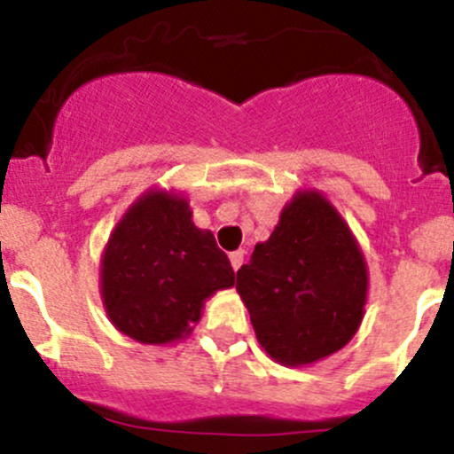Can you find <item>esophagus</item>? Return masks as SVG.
Listing matches in <instances>:
<instances>
[{
    "mask_svg": "<svg viewBox=\"0 0 454 454\" xmlns=\"http://www.w3.org/2000/svg\"><path fill=\"white\" fill-rule=\"evenodd\" d=\"M244 250H235V253H231V266H232V270H239L241 268V263H244Z\"/></svg>",
    "mask_w": 454,
    "mask_h": 454,
    "instance_id": "esophagus-1",
    "label": "esophagus"
}]
</instances>
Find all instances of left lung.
<instances>
[{"instance_id": "8db88e82", "label": "left lung", "mask_w": 454, "mask_h": 454, "mask_svg": "<svg viewBox=\"0 0 454 454\" xmlns=\"http://www.w3.org/2000/svg\"><path fill=\"white\" fill-rule=\"evenodd\" d=\"M368 286L357 237L317 188H299L286 201L272 235L237 270L259 346L288 368L310 366L348 344L366 315Z\"/></svg>"}]
</instances>
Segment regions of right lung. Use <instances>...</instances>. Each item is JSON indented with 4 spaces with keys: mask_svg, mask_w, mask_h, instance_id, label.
<instances>
[{
    "mask_svg": "<svg viewBox=\"0 0 454 454\" xmlns=\"http://www.w3.org/2000/svg\"><path fill=\"white\" fill-rule=\"evenodd\" d=\"M235 286L215 235L192 222L186 195L151 186L110 231L99 262L106 317L139 344L182 341L200 324L206 299Z\"/></svg>",
    "mask_w": 454,
    "mask_h": 454,
    "instance_id": "add662e5",
    "label": "right lung"
}]
</instances>
